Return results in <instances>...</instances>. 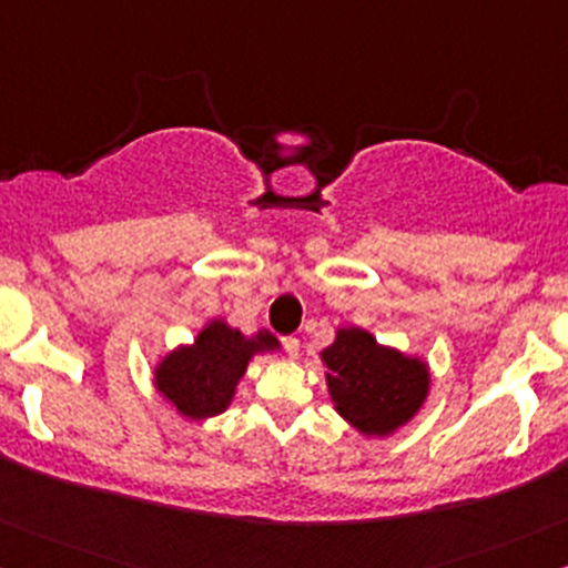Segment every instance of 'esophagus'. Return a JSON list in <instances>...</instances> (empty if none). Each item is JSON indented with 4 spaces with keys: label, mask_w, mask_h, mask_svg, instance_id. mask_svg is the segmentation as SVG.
I'll return each mask as SVG.
<instances>
[{
    "label": "esophagus",
    "mask_w": 568,
    "mask_h": 568,
    "mask_svg": "<svg viewBox=\"0 0 568 568\" xmlns=\"http://www.w3.org/2000/svg\"><path fill=\"white\" fill-rule=\"evenodd\" d=\"M283 347H285V353L291 355V358H296V355H298V339H296V336H283Z\"/></svg>",
    "instance_id": "esophagus-1"
}]
</instances>
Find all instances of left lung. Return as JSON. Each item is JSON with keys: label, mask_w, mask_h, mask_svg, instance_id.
Listing matches in <instances>:
<instances>
[{"label": "left lung", "mask_w": 568, "mask_h": 568, "mask_svg": "<svg viewBox=\"0 0 568 568\" xmlns=\"http://www.w3.org/2000/svg\"><path fill=\"white\" fill-rule=\"evenodd\" d=\"M321 364L336 415L366 439H388L413 423L432 390L426 358L383 345L361 326L336 328Z\"/></svg>", "instance_id": "8db88e82"}]
</instances>
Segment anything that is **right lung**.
Returning a JSON list of instances; mask_svg holds the SVG:
<instances>
[{
    "mask_svg": "<svg viewBox=\"0 0 568 568\" xmlns=\"http://www.w3.org/2000/svg\"><path fill=\"white\" fill-rule=\"evenodd\" d=\"M280 351L266 328L242 334L226 317H210L193 342L172 347L153 366L155 394L185 420H210L226 413L255 355Z\"/></svg>",
    "mask_w": 568,
    "mask_h": 568,
    "instance_id": "add662e5",
    "label": "right lung"
}]
</instances>
